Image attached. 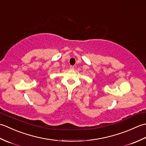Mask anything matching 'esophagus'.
<instances>
[{
    "label": "esophagus",
    "instance_id": "1",
    "mask_svg": "<svg viewBox=\"0 0 146 146\" xmlns=\"http://www.w3.org/2000/svg\"><path fill=\"white\" fill-rule=\"evenodd\" d=\"M70 69L71 70H73L74 69H75V67H74V66H70Z\"/></svg>",
    "mask_w": 146,
    "mask_h": 146
}]
</instances>
